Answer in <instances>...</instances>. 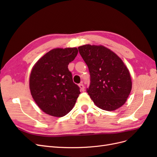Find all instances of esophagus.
Instances as JSON below:
<instances>
[{
    "mask_svg": "<svg viewBox=\"0 0 157 157\" xmlns=\"http://www.w3.org/2000/svg\"><path fill=\"white\" fill-rule=\"evenodd\" d=\"M78 86H79V87L80 88V90H81L82 92H84V84L82 83H80V84H78Z\"/></svg>",
    "mask_w": 157,
    "mask_h": 157,
    "instance_id": "obj_1",
    "label": "esophagus"
}]
</instances>
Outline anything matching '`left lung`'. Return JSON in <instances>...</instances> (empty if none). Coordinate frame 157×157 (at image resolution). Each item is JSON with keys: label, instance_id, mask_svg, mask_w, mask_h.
Returning a JSON list of instances; mask_svg holds the SVG:
<instances>
[{"label": "left lung", "instance_id": "8db88e82", "mask_svg": "<svg viewBox=\"0 0 157 157\" xmlns=\"http://www.w3.org/2000/svg\"><path fill=\"white\" fill-rule=\"evenodd\" d=\"M90 75L87 93L97 107L112 111L122 106L132 90L129 71L115 53L103 46H79Z\"/></svg>", "mask_w": 157, "mask_h": 157}]
</instances>
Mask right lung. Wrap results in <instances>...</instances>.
Segmentation results:
<instances>
[{
  "label": "right lung",
  "instance_id": "add662e5",
  "mask_svg": "<svg viewBox=\"0 0 157 157\" xmlns=\"http://www.w3.org/2000/svg\"><path fill=\"white\" fill-rule=\"evenodd\" d=\"M78 54L77 48L49 51L33 67L29 78L32 97L42 111L62 117L73 108L80 94L68 65Z\"/></svg>",
  "mask_w": 157,
  "mask_h": 157
}]
</instances>
